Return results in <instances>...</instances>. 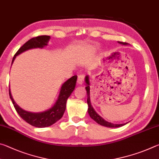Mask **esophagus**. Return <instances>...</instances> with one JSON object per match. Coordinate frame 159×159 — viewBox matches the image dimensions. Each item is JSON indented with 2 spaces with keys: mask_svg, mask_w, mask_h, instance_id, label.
Segmentation results:
<instances>
[{
  "mask_svg": "<svg viewBox=\"0 0 159 159\" xmlns=\"http://www.w3.org/2000/svg\"><path fill=\"white\" fill-rule=\"evenodd\" d=\"M84 74H80L78 76V79H77V83L79 85H82L83 83V80H84Z\"/></svg>",
  "mask_w": 159,
  "mask_h": 159,
  "instance_id": "1",
  "label": "esophagus"
}]
</instances>
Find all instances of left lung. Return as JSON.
Masks as SVG:
<instances>
[{
  "mask_svg": "<svg viewBox=\"0 0 159 159\" xmlns=\"http://www.w3.org/2000/svg\"><path fill=\"white\" fill-rule=\"evenodd\" d=\"M118 43L123 45H128V43H123V42H119L118 41ZM85 82L86 83V87H85V90L87 91V103H88V112L89 114L90 118L95 120V122H97L98 124L105 126V127L107 128H118V127H120V126H123L125 125L126 123H123V124H114V123H109L108 121H107L104 119H103L100 116H99L98 113H97L95 109H93V107L91 104V102H90V80H89V76L87 75L85 78Z\"/></svg>",
  "mask_w": 159,
  "mask_h": 159,
  "instance_id": "left-lung-1",
  "label": "left lung"
}]
</instances>
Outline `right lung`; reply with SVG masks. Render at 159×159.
Returning a JSON list of instances; mask_svg holds the SVG:
<instances>
[{
	"instance_id": "obj_1",
	"label": "right lung",
	"mask_w": 159,
	"mask_h": 159,
	"mask_svg": "<svg viewBox=\"0 0 159 159\" xmlns=\"http://www.w3.org/2000/svg\"><path fill=\"white\" fill-rule=\"evenodd\" d=\"M50 39V36H40L29 40L16 52L12 59V64L15 60V57L25 51L33 49V48H43L46 46ZM76 80L77 76H74L67 80L66 82H64L61 85L60 94H59L55 104L49 109L42 112H29L21 109V107L17 105L14 99L12 98L10 89L9 90L10 98L11 99L13 105H14L15 109L18 113V114L26 123L37 128L48 127V126L54 124L62 117L66 109L67 99L69 98V97L71 95V94L73 93L74 90L75 89Z\"/></svg>"
}]
</instances>
